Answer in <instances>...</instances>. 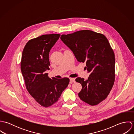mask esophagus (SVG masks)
<instances>
[{
	"instance_id": "1",
	"label": "esophagus",
	"mask_w": 134,
	"mask_h": 134,
	"mask_svg": "<svg viewBox=\"0 0 134 134\" xmlns=\"http://www.w3.org/2000/svg\"><path fill=\"white\" fill-rule=\"evenodd\" d=\"M70 83H72L73 82H75V79L74 78H70Z\"/></svg>"
}]
</instances>
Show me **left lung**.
I'll return each mask as SVG.
<instances>
[{"label":"left lung","instance_id":"8db88e82","mask_svg":"<svg viewBox=\"0 0 134 134\" xmlns=\"http://www.w3.org/2000/svg\"><path fill=\"white\" fill-rule=\"evenodd\" d=\"M60 38L78 62L86 63V70L90 73L88 79H75L82 86L79 98L92 106L98 104L108 96L115 82V54L108 40L89 30L62 35Z\"/></svg>","mask_w":134,"mask_h":134}]
</instances>
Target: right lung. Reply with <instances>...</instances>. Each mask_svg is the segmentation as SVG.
<instances>
[{
    "label": "right lung",
    "mask_w": 134,
    "mask_h": 134,
    "mask_svg": "<svg viewBox=\"0 0 134 134\" xmlns=\"http://www.w3.org/2000/svg\"><path fill=\"white\" fill-rule=\"evenodd\" d=\"M60 36V34H48L31 39L22 53L20 69L26 88L35 100L44 107L56 103L70 82L66 77L50 78L45 73L49 70L50 50Z\"/></svg>",
    "instance_id": "obj_1"
}]
</instances>
